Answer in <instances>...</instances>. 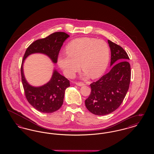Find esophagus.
Listing matches in <instances>:
<instances>
[{"mask_svg": "<svg viewBox=\"0 0 154 154\" xmlns=\"http://www.w3.org/2000/svg\"><path fill=\"white\" fill-rule=\"evenodd\" d=\"M77 86H79V87H81V86H84L85 84H84V83H82V82H75V83Z\"/></svg>", "mask_w": 154, "mask_h": 154, "instance_id": "esophagus-1", "label": "esophagus"}]
</instances>
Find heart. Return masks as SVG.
Here are the masks:
<instances>
[{"label":"heart","mask_w":154,"mask_h":154,"mask_svg":"<svg viewBox=\"0 0 154 154\" xmlns=\"http://www.w3.org/2000/svg\"><path fill=\"white\" fill-rule=\"evenodd\" d=\"M66 54H60L58 65L68 77H72L80 65L84 75L97 79L105 72L110 59V48L103 40L80 37L66 45ZM81 65H79V63Z\"/></svg>","instance_id":"b5f03b06"}]
</instances>
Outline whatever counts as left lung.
<instances>
[{
  "mask_svg": "<svg viewBox=\"0 0 154 154\" xmlns=\"http://www.w3.org/2000/svg\"><path fill=\"white\" fill-rule=\"evenodd\" d=\"M108 43L111 69L90 85L91 93L85 101L87 109L97 116L107 115L117 109L124 99L131 81V66L127 53L109 40Z\"/></svg>",
  "mask_w": 154,
  "mask_h": 154,
  "instance_id": "left-lung-1",
  "label": "left lung"
}]
</instances>
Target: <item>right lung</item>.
<instances>
[{"instance_id": "add662e5", "label": "right lung", "mask_w": 154, "mask_h": 154, "mask_svg": "<svg viewBox=\"0 0 154 154\" xmlns=\"http://www.w3.org/2000/svg\"><path fill=\"white\" fill-rule=\"evenodd\" d=\"M65 32H55L44 38L39 39L30 45L26 50L21 65V78L25 96L30 104L44 113H52L59 110L63 103L66 88L70 82L54 69L50 80L43 85L34 87L26 80L23 65L26 58L33 54L47 55L54 63L57 62L59 51L69 37Z\"/></svg>"}]
</instances>
